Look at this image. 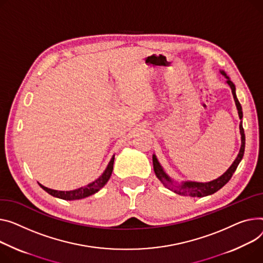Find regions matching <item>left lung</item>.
<instances>
[{
	"label": "left lung",
	"instance_id": "left-lung-1",
	"mask_svg": "<svg viewBox=\"0 0 263 263\" xmlns=\"http://www.w3.org/2000/svg\"><path fill=\"white\" fill-rule=\"evenodd\" d=\"M220 73L225 76L226 83L231 86L232 89V93L234 96V100L236 103V107L238 110V114L240 119L243 117V113H242V107L241 104L237 98L236 95V86L233 83V81L230 79V77L226 75V73L224 71H220ZM240 134H241V148L240 151L238 153V156L236 157V160L234 161V163L232 164V166L227 169L222 176L214 181L211 182H206V183H200V182H191V181H187V182H182L180 185H178L177 183H174L172 181V179L168 176V174L164 171L163 167L161 166V164L157 161L155 154L152 155V161H153V169L155 172V176L157 177L163 185L168 188L169 190L176 192L178 195L181 196H189V197H198V198H202V197H206L209 195H213L215 192H217L219 189H221L227 182L231 180V178L233 177L234 172L236 171L239 163L241 162L243 154H244V148H246V134H244V130L242 127V121L240 122Z\"/></svg>",
	"mask_w": 263,
	"mask_h": 263
}]
</instances>
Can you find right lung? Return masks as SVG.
I'll return each mask as SVG.
<instances>
[{"label":"right lung","mask_w":263,"mask_h":263,"mask_svg":"<svg viewBox=\"0 0 263 263\" xmlns=\"http://www.w3.org/2000/svg\"><path fill=\"white\" fill-rule=\"evenodd\" d=\"M113 164H114V155L112 156L111 161L109 162L106 170L103 171V173L101 176L95 180L94 182L87 184L84 187H80L78 189L75 190H69V191H59V190H54L47 188L43 185H41L40 183H38L40 185V187L42 189H44L47 194H49L52 197H56L62 200H66V201H72V200H80L83 198H86L89 196H92L94 194H96L97 191H99L104 185H106L111 177L112 171H113Z\"/></svg>","instance_id":"add662e5"}]
</instances>
